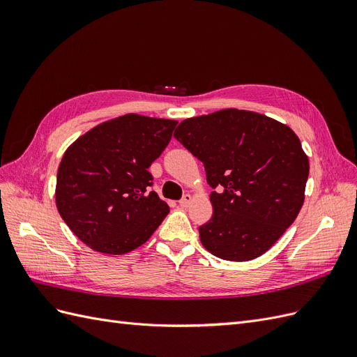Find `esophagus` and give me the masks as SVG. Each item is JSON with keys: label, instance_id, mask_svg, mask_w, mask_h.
Listing matches in <instances>:
<instances>
[{"label": "esophagus", "instance_id": "1", "mask_svg": "<svg viewBox=\"0 0 357 357\" xmlns=\"http://www.w3.org/2000/svg\"><path fill=\"white\" fill-rule=\"evenodd\" d=\"M190 201H192V197L189 195V193H186L185 197H183L180 201H178V204H180V207H189V204H190Z\"/></svg>", "mask_w": 357, "mask_h": 357}]
</instances>
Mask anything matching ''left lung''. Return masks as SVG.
I'll return each mask as SVG.
<instances>
[{
    "label": "left lung",
    "instance_id": "1",
    "mask_svg": "<svg viewBox=\"0 0 357 357\" xmlns=\"http://www.w3.org/2000/svg\"><path fill=\"white\" fill-rule=\"evenodd\" d=\"M174 138L205 168L211 219L199 226L210 253L244 262L264 255L304 204L308 158L291 129L264 114L226 109L183 121Z\"/></svg>",
    "mask_w": 357,
    "mask_h": 357
}]
</instances>
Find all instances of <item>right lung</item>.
Returning <instances> with one entry per match:
<instances>
[{
    "label": "right lung",
    "instance_id": "add662e5",
    "mask_svg": "<svg viewBox=\"0 0 357 357\" xmlns=\"http://www.w3.org/2000/svg\"><path fill=\"white\" fill-rule=\"evenodd\" d=\"M177 122L126 114L82 135L63 153L56 207L86 245L123 255L144 244L169 207L155 190L152 162L168 146Z\"/></svg>",
    "mask_w": 357,
    "mask_h": 357
}]
</instances>
